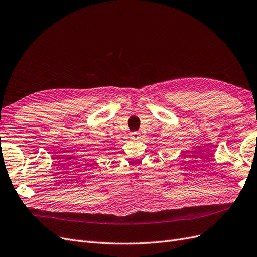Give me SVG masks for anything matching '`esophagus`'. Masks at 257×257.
Segmentation results:
<instances>
[{
	"label": "esophagus",
	"mask_w": 257,
	"mask_h": 257,
	"mask_svg": "<svg viewBox=\"0 0 257 257\" xmlns=\"http://www.w3.org/2000/svg\"><path fill=\"white\" fill-rule=\"evenodd\" d=\"M130 136H131L132 139H138L139 136H141V134H139L138 132H132V133L130 134Z\"/></svg>",
	"instance_id": "34e87169"
}]
</instances>
